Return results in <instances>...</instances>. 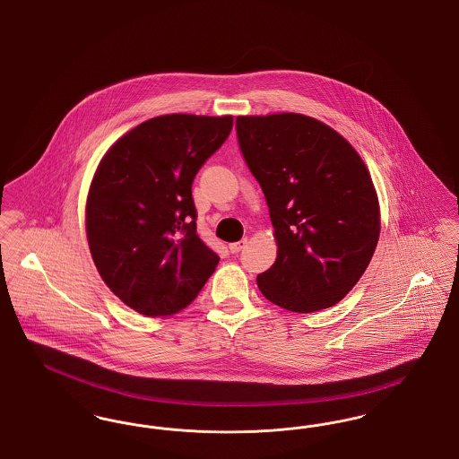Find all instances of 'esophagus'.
Segmentation results:
<instances>
[{
    "mask_svg": "<svg viewBox=\"0 0 459 459\" xmlns=\"http://www.w3.org/2000/svg\"><path fill=\"white\" fill-rule=\"evenodd\" d=\"M246 244H247V239H240L238 242L229 244V249H230V253H239L240 249L246 247Z\"/></svg>",
    "mask_w": 459,
    "mask_h": 459,
    "instance_id": "obj_1",
    "label": "esophagus"
}]
</instances>
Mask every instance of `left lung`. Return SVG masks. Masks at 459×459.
Masks as SVG:
<instances>
[{"label":"left lung","mask_w":459,"mask_h":459,"mask_svg":"<svg viewBox=\"0 0 459 459\" xmlns=\"http://www.w3.org/2000/svg\"><path fill=\"white\" fill-rule=\"evenodd\" d=\"M236 129L275 229L277 260L256 279L263 296L296 313L337 305L380 236L365 161L339 132L301 113L238 117Z\"/></svg>","instance_id":"1"}]
</instances>
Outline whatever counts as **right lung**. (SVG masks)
<instances>
[{
  "label": "right lung",
  "instance_id": "right-lung-1",
  "mask_svg": "<svg viewBox=\"0 0 459 459\" xmlns=\"http://www.w3.org/2000/svg\"><path fill=\"white\" fill-rule=\"evenodd\" d=\"M232 115L172 113L122 135L100 161L86 203L94 264L146 316L191 305L219 264L196 230L193 180L232 131Z\"/></svg>",
  "mask_w": 459,
  "mask_h": 459
}]
</instances>
